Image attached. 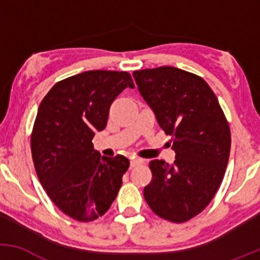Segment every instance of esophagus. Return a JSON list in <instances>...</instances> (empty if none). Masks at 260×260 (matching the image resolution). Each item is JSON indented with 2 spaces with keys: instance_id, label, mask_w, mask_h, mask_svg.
Here are the masks:
<instances>
[{
  "instance_id": "esophagus-1",
  "label": "esophagus",
  "mask_w": 260,
  "mask_h": 260,
  "mask_svg": "<svg viewBox=\"0 0 260 260\" xmlns=\"http://www.w3.org/2000/svg\"><path fill=\"white\" fill-rule=\"evenodd\" d=\"M144 162L142 159H137V157H133V159H131V168H136V166L138 165H142V164Z\"/></svg>"
}]
</instances>
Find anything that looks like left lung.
I'll list each match as a JSON object with an SVG mask.
<instances>
[{
	"instance_id": "1",
	"label": "left lung",
	"mask_w": 260,
	"mask_h": 260,
	"mask_svg": "<svg viewBox=\"0 0 260 260\" xmlns=\"http://www.w3.org/2000/svg\"><path fill=\"white\" fill-rule=\"evenodd\" d=\"M133 77L176 153L172 165L150 161L153 178L144 198L157 216L188 221L221 184L231 148L229 123L214 91L196 74L164 66L134 71Z\"/></svg>"
}]
</instances>
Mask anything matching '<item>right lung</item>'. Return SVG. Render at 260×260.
Segmentation results:
<instances>
[{
	"label": "right lung",
	"mask_w": 260,
	"mask_h": 260,
	"mask_svg": "<svg viewBox=\"0 0 260 260\" xmlns=\"http://www.w3.org/2000/svg\"><path fill=\"white\" fill-rule=\"evenodd\" d=\"M127 86L134 88L127 72L86 71L56 83L39 106L30 139L35 171L56 207L74 220L104 215L129 168L123 155L101 156L91 142Z\"/></svg>",
	"instance_id": "1"
}]
</instances>
